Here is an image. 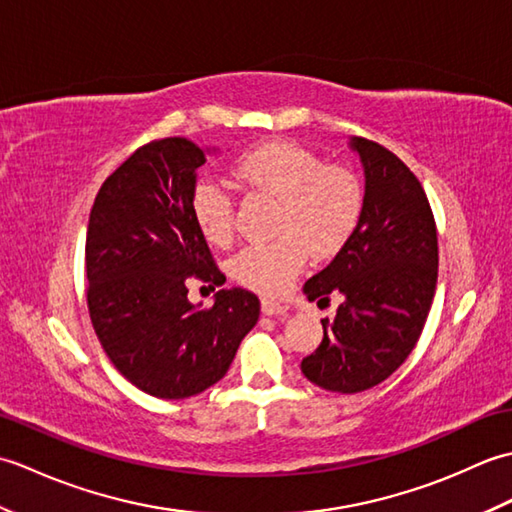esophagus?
I'll return each instance as SVG.
<instances>
[{
  "label": "esophagus",
  "instance_id": "obj_1",
  "mask_svg": "<svg viewBox=\"0 0 512 512\" xmlns=\"http://www.w3.org/2000/svg\"><path fill=\"white\" fill-rule=\"evenodd\" d=\"M288 306L281 301H273V299H262V312L266 317H279V314H286Z\"/></svg>",
  "mask_w": 512,
  "mask_h": 512
}]
</instances>
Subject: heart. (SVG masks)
Here are the masks:
<instances>
[{
    "mask_svg": "<svg viewBox=\"0 0 512 512\" xmlns=\"http://www.w3.org/2000/svg\"><path fill=\"white\" fill-rule=\"evenodd\" d=\"M233 176L246 189L277 200L273 242L250 244L231 262V275L259 295L288 290L308 250L332 257L352 237L363 211V187L352 171L328 167L314 151L295 143H266L239 156ZM191 213L206 242L233 239V198L222 182L202 178L191 193Z\"/></svg>",
    "mask_w": 512,
    "mask_h": 512,
    "instance_id": "obj_1",
    "label": "heart"
}]
</instances>
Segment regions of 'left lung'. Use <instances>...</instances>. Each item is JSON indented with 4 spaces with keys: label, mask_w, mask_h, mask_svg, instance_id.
<instances>
[{
    "label": "left lung",
    "mask_w": 512,
    "mask_h": 512,
    "mask_svg": "<svg viewBox=\"0 0 512 512\" xmlns=\"http://www.w3.org/2000/svg\"><path fill=\"white\" fill-rule=\"evenodd\" d=\"M347 147L363 167V211L345 246L303 286L319 306L330 295L343 303L301 372L321 389L356 394L394 374L418 343L436 295L438 235L405 162L365 138H347Z\"/></svg>",
    "instance_id": "8db88e82"
}]
</instances>
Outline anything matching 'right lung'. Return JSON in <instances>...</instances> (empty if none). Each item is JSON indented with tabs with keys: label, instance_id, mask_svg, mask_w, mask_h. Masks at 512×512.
<instances>
[{
	"label": "right lung",
	"instance_id": "obj_1",
	"mask_svg": "<svg viewBox=\"0 0 512 512\" xmlns=\"http://www.w3.org/2000/svg\"><path fill=\"white\" fill-rule=\"evenodd\" d=\"M217 147L187 138L134 151L96 195L88 239V308L105 354L149 396L180 400L222 380L259 319V299L244 288L215 292L193 306L189 277L222 286L191 213L198 169Z\"/></svg>",
	"mask_w": 512,
	"mask_h": 512
}]
</instances>
